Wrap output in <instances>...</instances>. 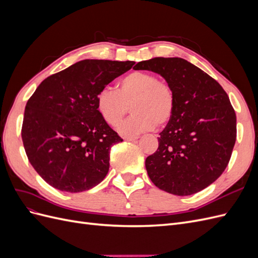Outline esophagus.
<instances>
[{
  "label": "esophagus",
  "mask_w": 258,
  "mask_h": 258,
  "mask_svg": "<svg viewBox=\"0 0 258 258\" xmlns=\"http://www.w3.org/2000/svg\"><path fill=\"white\" fill-rule=\"evenodd\" d=\"M123 139L126 140V141H136V140L139 139V137L138 136L137 137H124Z\"/></svg>",
  "instance_id": "1"
}]
</instances>
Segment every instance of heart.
Returning <instances> with one entry per match:
<instances>
[{
  "label": "heart",
  "mask_w": 258,
  "mask_h": 258,
  "mask_svg": "<svg viewBox=\"0 0 258 258\" xmlns=\"http://www.w3.org/2000/svg\"><path fill=\"white\" fill-rule=\"evenodd\" d=\"M176 98L171 85L147 72L135 71L121 79L116 91L104 88L97 96V107L102 118L117 126L129 112L132 114L118 130L123 135H137L162 127L175 111Z\"/></svg>",
  "instance_id": "obj_1"
}]
</instances>
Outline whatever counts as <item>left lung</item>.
I'll return each mask as SVG.
<instances>
[{"mask_svg":"<svg viewBox=\"0 0 258 258\" xmlns=\"http://www.w3.org/2000/svg\"><path fill=\"white\" fill-rule=\"evenodd\" d=\"M135 70L160 74L175 92L172 118L145 160L159 189L177 196L196 194L221 176L237 138V117L222 86L182 58L140 61Z\"/></svg>","mask_w":258,"mask_h":258,"instance_id":"left-lung-1","label":"left lung"}]
</instances>
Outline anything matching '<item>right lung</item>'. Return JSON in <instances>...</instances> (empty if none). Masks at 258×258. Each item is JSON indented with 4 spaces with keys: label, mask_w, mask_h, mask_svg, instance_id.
I'll list each match as a JSON object with an SVG mask.
<instances>
[{
    "label": "right lung",
    "mask_w": 258,
    "mask_h": 258,
    "mask_svg": "<svg viewBox=\"0 0 258 258\" xmlns=\"http://www.w3.org/2000/svg\"><path fill=\"white\" fill-rule=\"evenodd\" d=\"M134 61L86 59L45 79L28 100L21 138L31 165L62 191L103 181L113 145L122 139L102 118L98 93Z\"/></svg>",
    "instance_id": "add662e5"
}]
</instances>
